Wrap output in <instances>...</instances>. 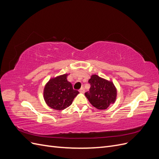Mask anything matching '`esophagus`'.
<instances>
[{"label":"esophagus","instance_id":"obj_1","mask_svg":"<svg viewBox=\"0 0 159 159\" xmlns=\"http://www.w3.org/2000/svg\"><path fill=\"white\" fill-rule=\"evenodd\" d=\"M80 92L81 93H84L85 92V89L84 88H81L80 89Z\"/></svg>","mask_w":159,"mask_h":159}]
</instances>
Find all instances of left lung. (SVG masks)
<instances>
[{
	"label": "left lung",
	"mask_w": 159,
	"mask_h": 159,
	"mask_svg": "<svg viewBox=\"0 0 159 159\" xmlns=\"http://www.w3.org/2000/svg\"><path fill=\"white\" fill-rule=\"evenodd\" d=\"M88 82L91 85L89 92L85 93L89 103L98 109H106L117 99V88L111 81L91 75Z\"/></svg>",
	"instance_id": "obj_1"
}]
</instances>
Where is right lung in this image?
<instances>
[{
	"mask_svg": "<svg viewBox=\"0 0 159 159\" xmlns=\"http://www.w3.org/2000/svg\"><path fill=\"white\" fill-rule=\"evenodd\" d=\"M68 74L51 78L44 88V99L46 103L52 109L63 110L69 107L79 93L74 90L67 80Z\"/></svg>",
	"mask_w": 159,
	"mask_h": 159,
	"instance_id": "1",
	"label": "right lung"
}]
</instances>
